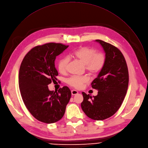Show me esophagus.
Wrapping results in <instances>:
<instances>
[{
	"label": "esophagus",
	"mask_w": 148,
	"mask_h": 148,
	"mask_svg": "<svg viewBox=\"0 0 148 148\" xmlns=\"http://www.w3.org/2000/svg\"><path fill=\"white\" fill-rule=\"evenodd\" d=\"M71 93H72V95L74 96V95H77L78 93V92L76 90H71Z\"/></svg>",
	"instance_id": "esophagus-1"
}]
</instances>
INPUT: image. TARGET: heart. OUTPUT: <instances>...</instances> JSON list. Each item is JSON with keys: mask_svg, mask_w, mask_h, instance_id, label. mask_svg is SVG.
I'll use <instances>...</instances> for the list:
<instances>
[{"mask_svg": "<svg viewBox=\"0 0 148 148\" xmlns=\"http://www.w3.org/2000/svg\"><path fill=\"white\" fill-rule=\"evenodd\" d=\"M76 60L79 61L85 66L86 70L91 74L95 75L100 72L105 65L106 57L101 52H96L95 49L89 47H82L69 55ZM69 60L66 57L62 58L58 61V69L60 73L66 72ZM89 82V77L84 76H72L67 80L70 86L76 88H82L84 84Z\"/></svg>", "mask_w": 148, "mask_h": 148, "instance_id": "heart-1", "label": "heart"}]
</instances>
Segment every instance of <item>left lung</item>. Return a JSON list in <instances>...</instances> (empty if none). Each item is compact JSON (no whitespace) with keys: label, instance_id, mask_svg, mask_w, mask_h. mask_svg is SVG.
Returning <instances> with one entry per match:
<instances>
[{"label":"left lung","instance_id":"obj_1","mask_svg":"<svg viewBox=\"0 0 148 148\" xmlns=\"http://www.w3.org/2000/svg\"><path fill=\"white\" fill-rule=\"evenodd\" d=\"M96 41L103 48L106 61L91 84L98 90L97 95L92 97L82 92L81 107L88 117L100 121L113 115L121 107L128 89L129 74L125 58L119 49L102 40Z\"/></svg>","mask_w":148,"mask_h":148}]
</instances>
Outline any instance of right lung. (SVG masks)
<instances>
[{
  "label": "right lung",
  "instance_id": "add662e5",
  "mask_svg": "<svg viewBox=\"0 0 148 148\" xmlns=\"http://www.w3.org/2000/svg\"><path fill=\"white\" fill-rule=\"evenodd\" d=\"M69 45L49 42L38 45L24 56L18 73L19 88L23 101L29 112L37 120L54 123L63 117L71 92L64 86L58 91H50L48 85L57 80L55 67L56 56Z\"/></svg>",
  "mask_w": 148,
  "mask_h": 148
}]
</instances>
